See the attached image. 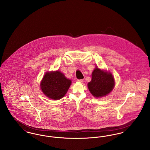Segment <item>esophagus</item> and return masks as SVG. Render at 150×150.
I'll use <instances>...</instances> for the list:
<instances>
[{
	"mask_svg": "<svg viewBox=\"0 0 150 150\" xmlns=\"http://www.w3.org/2000/svg\"><path fill=\"white\" fill-rule=\"evenodd\" d=\"M77 81L78 82H80V83H83V79H78Z\"/></svg>",
	"mask_w": 150,
	"mask_h": 150,
	"instance_id": "1",
	"label": "esophagus"
}]
</instances>
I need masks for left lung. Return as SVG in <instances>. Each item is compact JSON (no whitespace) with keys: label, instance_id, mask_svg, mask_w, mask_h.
Wrapping results in <instances>:
<instances>
[{"label":"left lung","instance_id":"1","mask_svg":"<svg viewBox=\"0 0 150 150\" xmlns=\"http://www.w3.org/2000/svg\"><path fill=\"white\" fill-rule=\"evenodd\" d=\"M114 78L110 72L96 67L92 74V80L88 87L94 97L99 98L107 96L114 89Z\"/></svg>","mask_w":150,"mask_h":150}]
</instances>
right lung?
<instances>
[{"mask_svg":"<svg viewBox=\"0 0 150 150\" xmlns=\"http://www.w3.org/2000/svg\"><path fill=\"white\" fill-rule=\"evenodd\" d=\"M71 81L66 78L60 71L47 72L41 83L40 88L49 98L59 100L66 94Z\"/></svg>","mask_w":150,"mask_h":150,"instance_id":"add662e5","label":"right lung"}]
</instances>
